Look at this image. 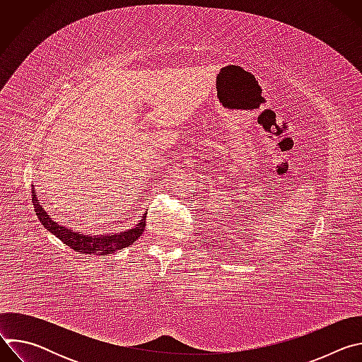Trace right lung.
Listing matches in <instances>:
<instances>
[{
  "label": "right lung",
  "mask_w": 362,
  "mask_h": 362,
  "mask_svg": "<svg viewBox=\"0 0 362 362\" xmlns=\"http://www.w3.org/2000/svg\"><path fill=\"white\" fill-rule=\"evenodd\" d=\"M31 193H33L31 196H33L34 211H35L37 218L40 219L41 225L47 230L56 235L67 246L74 249L76 252L88 253V255H103V256L109 255V253H115V252L132 245L134 240H137L146 228V216H143V219L140 221V223L136 225V228L122 232V233H116V235L107 233V235L88 236V235H83L80 232H73L71 229L60 226L59 223H56L53 219H51L49 215L42 209L40 202L37 200V194L34 193V190Z\"/></svg>",
  "instance_id": "add662e5"
}]
</instances>
